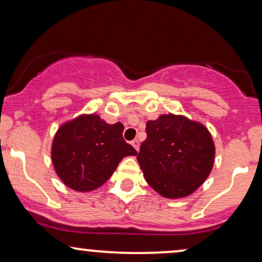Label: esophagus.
<instances>
[{
    "instance_id": "obj_1",
    "label": "esophagus",
    "mask_w": 262,
    "mask_h": 262,
    "mask_svg": "<svg viewBox=\"0 0 262 262\" xmlns=\"http://www.w3.org/2000/svg\"><path fill=\"white\" fill-rule=\"evenodd\" d=\"M132 145L134 146V148H135V150H137V151H138V150H139V141H138L137 139H134L133 141H132Z\"/></svg>"
}]
</instances>
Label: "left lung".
I'll return each mask as SVG.
<instances>
[{
    "label": "left lung",
    "instance_id": "left-lung-1",
    "mask_svg": "<svg viewBox=\"0 0 262 262\" xmlns=\"http://www.w3.org/2000/svg\"><path fill=\"white\" fill-rule=\"evenodd\" d=\"M145 132L137 159L146 182L166 198L196 191L214 162V144L207 128L186 117L164 114L146 123Z\"/></svg>",
    "mask_w": 262,
    "mask_h": 262
}]
</instances>
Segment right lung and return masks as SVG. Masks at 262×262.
Instances as JSON below:
<instances>
[{
    "label": "right lung",
    "instance_id": "right-lung-1",
    "mask_svg": "<svg viewBox=\"0 0 262 262\" xmlns=\"http://www.w3.org/2000/svg\"><path fill=\"white\" fill-rule=\"evenodd\" d=\"M122 123L108 124L97 114L81 116L59 128L52 159L56 173L68 187L87 192L112 176L124 156L137 155L123 139Z\"/></svg>",
    "mask_w": 262,
    "mask_h": 262
}]
</instances>
